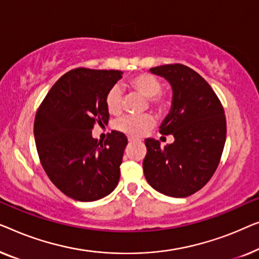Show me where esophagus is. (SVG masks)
<instances>
[{
	"label": "esophagus",
	"instance_id": "34e87169",
	"mask_svg": "<svg viewBox=\"0 0 259 259\" xmlns=\"http://www.w3.org/2000/svg\"><path fill=\"white\" fill-rule=\"evenodd\" d=\"M128 141H129V143H134V142H137L136 138H134V137H129Z\"/></svg>",
	"mask_w": 259,
	"mask_h": 259
}]
</instances>
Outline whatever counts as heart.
I'll return each instance as SVG.
<instances>
[{"instance_id": "obj_1", "label": "heart", "mask_w": 259, "mask_h": 259, "mask_svg": "<svg viewBox=\"0 0 259 259\" xmlns=\"http://www.w3.org/2000/svg\"><path fill=\"white\" fill-rule=\"evenodd\" d=\"M129 87L135 92L141 94L142 96L148 98L151 105H154L156 110L162 112L167 108L166 97L159 94L162 84L158 78L150 74H140L130 78ZM108 111L112 115H118L122 110V93L118 87H112L105 97ZM155 118L151 115L143 116H125L116 123V128L121 133H124L129 136L140 137L154 128Z\"/></svg>"}]
</instances>
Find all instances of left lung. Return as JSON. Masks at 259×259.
Returning a JSON list of instances; mask_svg holds the SVG:
<instances>
[{
	"mask_svg": "<svg viewBox=\"0 0 259 259\" xmlns=\"http://www.w3.org/2000/svg\"><path fill=\"white\" fill-rule=\"evenodd\" d=\"M150 72L166 79L172 90L159 133L175 141L162 148L154 138L145 140L144 176L163 195L188 197L210 181L220 163L227 138L224 109L209 83L187 65H159Z\"/></svg>",
	"mask_w": 259,
	"mask_h": 259,
	"instance_id": "left-lung-1",
	"label": "left lung"
}]
</instances>
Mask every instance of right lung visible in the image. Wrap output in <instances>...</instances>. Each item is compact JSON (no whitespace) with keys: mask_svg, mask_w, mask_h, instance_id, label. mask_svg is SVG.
Returning a JSON list of instances; mask_svg holds the SVG:
<instances>
[{"mask_svg":"<svg viewBox=\"0 0 259 259\" xmlns=\"http://www.w3.org/2000/svg\"><path fill=\"white\" fill-rule=\"evenodd\" d=\"M122 74L70 70L53 85L36 114L34 136L43 169L58 190L75 201H97L118 184L128 140L111 131L103 143L92 131L96 123H108L105 97Z\"/></svg>","mask_w":259,"mask_h":259,"instance_id":"add662e5","label":"right lung"}]
</instances>
